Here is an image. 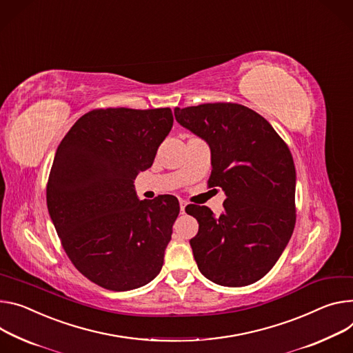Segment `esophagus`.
<instances>
[{
    "label": "esophagus",
    "mask_w": 353,
    "mask_h": 353,
    "mask_svg": "<svg viewBox=\"0 0 353 353\" xmlns=\"http://www.w3.org/2000/svg\"><path fill=\"white\" fill-rule=\"evenodd\" d=\"M185 205H187V201H184V200H180V211H181V214L184 212V208H185Z\"/></svg>",
    "instance_id": "34e87169"
}]
</instances>
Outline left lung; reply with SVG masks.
I'll use <instances>...</instances> for the list:
<instances>
[{"mask_svg": "<svg viewBox=\"0 0 353 353\" xmlns=\"http://www.w3.org/2000/svg\"><path fill=\"white\" fill-rule=\"evenodd\" d=\"M180 125L211 149L210 187L225 191L223 212L190 204L199 222L190 241L199 270L241 287L261 280L279 261L296 225V168L285 142L258 112L236 103L174 108Z\"/></svg>", "mask_w": 353, "mask_h": 353, "instance_id": "left-lung-1", "label": "left lung"}]
</instances>
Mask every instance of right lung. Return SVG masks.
<instances>
[{
    "instance_id": "right-lung-1",
    "label": "right lung",
    "mask_w": 353,
    "mask_h": 353,
    "mask_svg": "<svg viewBox=\"0 0 353 353\" xmlns=\"http://www.w3.org/2000/svg\"><path fill=\"white\" fill-rule=\"evenodd\" d=\"M172 126L170 108H97L56 150L46 185L53 225L74 268L107 290H134L162 270L179 200L141 201L134 180Z\"/></svg>"
}]
</instances>
